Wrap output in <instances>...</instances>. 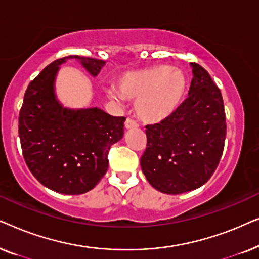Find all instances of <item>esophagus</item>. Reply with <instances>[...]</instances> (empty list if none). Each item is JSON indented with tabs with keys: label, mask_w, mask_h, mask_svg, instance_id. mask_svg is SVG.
Segmentation results:
<instances>
[{
	"label": "esophagus",
	"mask_w": 259,
	"mask_h": 259,
	"mask_svg": "<svg viewBox=\"0 0 259 259\" xmlns=\"http://www.w3.org/2000/svg\"><path fill=\"white\" fill-rule=\"evenodd\" d=\"M138 123L137 121H134V120L127 118L126 121H125V127L127 130H134V128H138Z\"/></svg>",
	"instance_id": "obj_1"
}]
</instances>
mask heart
I'll list each match as a JSON object with an SVG mask.
<instances>
[{"label":"heart","mask_w":259,"mask_h":259,"mask_svg":"<svg viewBox=\"0 0 259 259\" xmlns=\"http://www.w3.org/2000/svg\"><path fill=\"white\" fill-rule=\"evenodd\" d=\"M118 92H108L113 100L134 101L137 115L145 122L155 123L167 119L182 104L187 91L183 70L169 66H153L122 74Z\"/></svg>","instance_id":"1"}]
</instances>
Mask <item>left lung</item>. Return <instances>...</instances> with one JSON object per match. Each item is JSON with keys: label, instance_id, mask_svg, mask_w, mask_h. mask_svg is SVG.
Wrapping results in <instances>:
<instances>
[{"label": "left lung", "instance_id": "1", "mask_svg": "<svg viewBox=\"0 0 259 259\" xmlns=\"http://www.w3.org/2000/svg\"><path fill=\"white\" fill-rule=\"evenodd\" d=\"M189 98L160 123L146 126L140 165L148 183L167 194L204 185L221 161L226 137L224 102L210 74L191 63Z\"/></svg>", "mask_w": 259, "mask_h": 259}]
</instances>
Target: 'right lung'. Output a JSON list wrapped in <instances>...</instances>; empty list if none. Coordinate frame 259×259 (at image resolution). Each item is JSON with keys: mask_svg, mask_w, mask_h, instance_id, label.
<instances>
[{"mask_svg": "<svg viewBox=\"0 0 259 259\" xmlns=\"http://www.w3.org/2000/svg\"><path fill=\"white\" fill-rule=\"evenodd\" d=\"M75 59L92 76L105 61L69 55L48 65L28 86L19 116L23 158L42 185L62 194L88 192L108 168V151L123 136V116L102 109L67 108L55 95L60 65Z\"/></svg>", "mask_w": 259, "mask_h": 259, "instance_id": "obj_1", "label": "right lung"}]
</instances>
